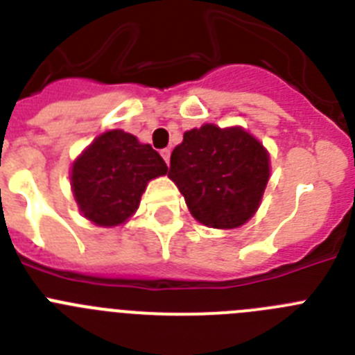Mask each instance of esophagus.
<instances>
[{"mask_svg": "<svg viewBox=\"0 0 355 355\" xmlns=\"http://www.w3.org/2000/svg\"><path fill=\"white\" fill-rule=\"evenodd\" d=\"M159 155H162V158L165 159V163L168 165V162H171V149H162V153H159Z\"/></svg>", "mask_w": 355, "mask_h": 355, "instance_id": "obj_1", "label": "esophagus"}]
</instances>
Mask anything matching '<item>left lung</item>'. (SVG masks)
Wrapping results in <instances>:
<instances>
[{"mask_svg": "<svg viewBox=\"0 0 355 355\" xmlns=\"http://www.w3.org/2000/svg\"><path fill=\"white\" fill-rule=\"evenodd\" d=\"M268 155L240 128L206 124L187 131L172 150L168 178L208 227L233 229L256 213L268 181Z\"/></svg>", "mask_w": 355, "mask_h": 355, "instance_id": "left-lung-1", "label": "left lung"}]
</instances>
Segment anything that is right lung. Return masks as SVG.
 <instances>
[{
	"mask_svg": "<svg viewBox=\"0 0 355 355\" xmlns=\"http://www.w3.org/2000/svg\"><path fill=\"white\" fill-rule=\"evenodd\" d=\"M167 165L149 144L121 130L97 137L72 165V190L83 215L97 225H117L139 208L153 178Z\"/></svg>",
	"mask_w": 355,
	"mask_h": 355,
	"instance_id": "right-lung-1",
	"label": "right lung"
}]
</instances>
